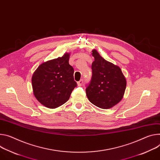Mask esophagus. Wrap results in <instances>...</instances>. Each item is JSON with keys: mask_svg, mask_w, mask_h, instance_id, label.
Masks as SVG:
<instances>
[{"mask_svg": "<svg viewBox=\"0 0 160 160\" xmlns=\"http://www.w3.org/2000/svg\"><path fill=\"white\" fill-rule=\"evenodd\" d=\"M83 83V80L82 79H81L80 81H78V82H77V84H78V86H81V85H82Z\"/></svg>", "mask_w": 160, "mask_h": 160, "instance_id": "34e87169", "label": "esophagus"}]
</instances>
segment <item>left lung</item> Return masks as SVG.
<instances>
[{
    "mask_svg": "<svg viewBox=\"0 0 160 160\" xmlns=\"http://www.w3.org/2000/svg\"><path fill=\"white\" fill-rule=\"evenodd\" d=\"M92 77L85 89L90 102L108 109L119 103L126 88V80L121 68L106 61L96 50H93Z\"/></svg>",
    "mask_w": 160,
    "mask_h": 160,
    "instance_id": "obj_1",
    "label": "left lung"
}]
</instances>
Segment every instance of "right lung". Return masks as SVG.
<instances>
[{"instance_id":"1","label":"right lung","mask_w":160,"mask_h":160,"mask_svg":"<svg viewBox=\"0 0 160 160\" xmlns=\"http://www.w3.org/2000/svg\"><path fill=\"white\" fill-rule=\"evenodd\" d=\"M69 58V53H66L61 57L43 62L32 75L34 96L47 108H55L64 104L77 86Z\"/></svg>"}]
</instances>
